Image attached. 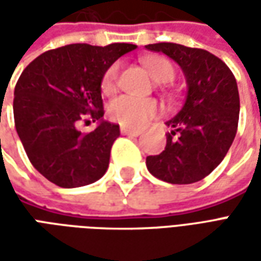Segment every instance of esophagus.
<instances>
[{"mask_svg":"<svg viewBox=\"0 0 261 261\" xmlns=\"http://www.w3.org/2000/svg\"><path fill=\"white\" fill-rule=\"evenodd\" d=\"M123 136H131V137H138L141 134V130H137V128H128V127H121L120 128Z\"/></svg>","mask_w":261,"mask_h":261,"instance_id":"1","label":"esophagus"}]
</instances>
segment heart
<instances>
[{"instance_id":"1","label":"heart","mask_w":261,"mask_h":261,"mask_svg":"<svg viewBox=\"0 0 261 261\" xmlns=\"http://www.w3.org/2000/svg\"><path fill=\"white\" fill-rule=\"evenodd\" d=\"M145 67L152 75V78L158 82H169L173 80L175 69L168 60L161 57H149L145 60ZM119 76V64L109 67L102 80V91L105 93H112L116 89ZM161 112L159 105L153 99H141L130 95H123L114 99L109 106L110 119L119 123L123 127H142Z\"/></svg>"}]
</instances>
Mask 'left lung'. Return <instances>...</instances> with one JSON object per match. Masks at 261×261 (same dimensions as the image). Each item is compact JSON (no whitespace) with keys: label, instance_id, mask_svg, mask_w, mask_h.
Segmentation results:
<instances>
[{"label":"left lung","instance_id":"obj_1","mask_svg":"<svg viewBox=\"0 0 261 261\" xmlns=\"http://www.w3.org/2000/svg\"><path fill=\"white\" fill-rule=\"evenodd\" d=\"M166 54L186 76V100L166 121L172 128L159 155L147 156L149 173L172 185L201 180L218 166L233 142L239 121V92L232 71L207 50L176 43L147 44Z\"/></svg>","mask_w":261,"mask_h":261}]
</instances>
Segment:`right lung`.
Instances as JSON below:
<instances>
[{"label":"right lung","instance_id":"1","mask_svg":"<svg viewBox=\"0 0 261 261\" xmlns=\"http://www.w3.org/2000/svg\"><path fill=\"white\" fill-rule=\"evenodd\" d=\"M136 48L75 43L40 54L23 69L14 92L15 127L29 161L47 180L72 189L106 173L120 128L103 120V75ZM86 114L98 127L82 135L76 125Z\"/></svg>","mask_w":261,"mask_h":261}]
</instances>
